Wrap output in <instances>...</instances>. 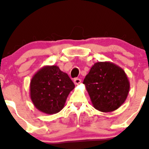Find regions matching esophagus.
I'll return each mask as SVG.
<instances>
[{"label":"esophagus","instance_id":"1","mask_svg":"<svg viewBox=\"0 0 149 149\" xmlns=\"http://www.w3.org/2000/svg\"><path fill=\"white\" fill-rule=\"evenodd\" d=\"M73 83H74L75 85H79L80 83H81V79L80 78H75L74 80H73Z\"/></svg>","mask_w":149,"mask_h":149}]
</instances>
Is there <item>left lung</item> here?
<instances>
[{"label": "left lung", "instance_id": "1", "mask_svg": "<svg viewBox=\"0 0 149 149\" xmlns=\"http://www.w3.org/2000/svg\"><path fill=\"white\" fill-rule=\"evenodd\" d=\"M83 84L94 108L104 113L118 109L127 99L130 87L124 70L110 61L95 63Z\"/></svg>", "mask_w": 149, "mask_h": 149}]
</instances>
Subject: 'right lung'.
<instances>
[{"label":"right lung","mask_w":149,"mask_h":149,"mask_svg":"<svg viewBox=\"0 0 149 149\" xmlns=\"http://www.w3.org/2000/svg\"><path fill=\"white\" fill-rule=\"evenodd\" d=\"M75 85L67 73L55 65L44 66L32 77L30 97L34 107L46 114L59 112Z\"/></svg>","instance_id":"right-lung-1"}]
</instances>
